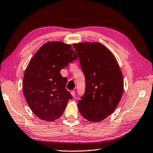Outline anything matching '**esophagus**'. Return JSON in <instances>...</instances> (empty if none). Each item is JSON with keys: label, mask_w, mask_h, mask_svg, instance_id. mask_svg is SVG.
I'll return each instance as SVG.
<instances>
[{"label": "esophagus", "mask_w": 153, "mask_h": 153, "mask_svg": "<svg viewBox=\"0 0 153 153\" xmlns=\"http://www.w3.org/2000/svg\"><path fill=\"white\" fill-rule=\"evenodd\" d=\"M71 95L73 97H74V96H75V91H74V90L71 91Z\"/></svg>", "instance_id": "1"}]
</instances>
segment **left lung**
<instances>
[{
  "instance_id": "8db88e82",
  "label": "left lung",
  "mask_w": 153,
  "mask_h": 153,
  "mask_svg": "<svg viewBox=\"0 0 153 153\" xmlns=\"http://www.w3.org/2000/svg\"><path fill=\"white\" fill-rule=\"evenodd\" d=\"M85 78L84 95L78 102L82 117L100 122L112 114L120 103L124 82L113 53L99 42L74 43Z\"/></svg>"
}]
</instances>
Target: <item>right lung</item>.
I'll use <instances>...</instances> for the list:
<instances>
[{"label": "right lung", "instance_id": "right-lung-1", "mask_svg": "<svg viewBox=\"0 0 153 153\" xmlns=\"http://www.w3.org/2000/svg\"><path fill=\"white\" fill-rule=\"evenodd\" d=\"M77 58L71 45L48 42L29 62L23 78V94L30 108L41 120H58L72 99L65 89L68 79L61 75L60 70Z\"/></svg>", "mask_w": 153, "mask_h": 153}]
</instances>
